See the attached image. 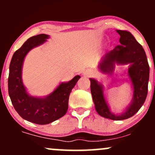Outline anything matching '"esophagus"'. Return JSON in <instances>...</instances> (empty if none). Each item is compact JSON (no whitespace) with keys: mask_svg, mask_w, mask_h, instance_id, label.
Segmentation results:
<instances>
[{"mask_svg":"<svg viewBox=\"0 0 155 155\" xmlns=\"http://www.w3.org/2000/svg\"><path fill=\"white\" fill-rule=\"evenodd\" d=\"M90 74H91V71H90V70H89V69H86V70H84L82 72V75L85 76H89Z\"/></svg>","mask_w":155,"mask_h":155,"instance_id":"34e87169","label":"esophagus"}]
</instances>
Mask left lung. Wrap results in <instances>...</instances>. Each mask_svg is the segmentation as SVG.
I'll use <instances>...</instances> for the list:
<instances>
[{
	"mask_svg": "<svg viewBox=\"0 0 155 155\" xmlns=\"http://www.w3.org/2000/svg\"><path fill=\"white\" fill-rule=\"evenodd\" d=\"M116 31L120 35V44L106 53L97 68L104 74H111L116 65L129 64L126 72L133 88L131 102L123 111L114 114L106 100L102 84L90 78V90L95 110L100 116L112 120H123L133 117L144 104L148 92L149 66L144 49L131 33L120 30Z\"/></svg>",
	"mask_w": 155,
	"mask_h": 155,
	"instance_id": "1",
	"label": "left lung"
}]
</instances>
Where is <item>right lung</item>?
Wrapping results in <instances>:
<instances>
[{"label": "right lung", "mask_w": 155, "mask_h": 155, "mask_svg": "<svg viewBox=\"0 0 155 155\" xmlns=\"http://www.w3.org/2000/svg\"><path fill=\"white\" fill-rule=\"evenodd\" d=\"M49 38V35L39 34L28 38L14 53L9 65L8 88L12 104L22 118L38 124H49L66 114L69 95L81 78L77 75L71 81L60 82L54 91L44 97L28 93L22 77L25 58L31 49L42 45Z\"/></svg>", "instance_id": "right-lung-1"}]
</instances>
